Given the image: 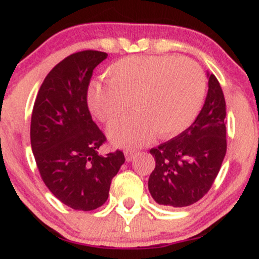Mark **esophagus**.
<instances>
[{
  "instance_id": "34e87169",
  "label": "esophagus",
  "mask_w": 259,
  "mask_h": 259,
  "mask_svg": "<svg viewBox=\"0 0 259 259\" xmlns=\"http://www.w3.org/2000/svg\"><path fill=\"white\" fill-rule=\"evenodd\" d=\"M124 154H125V158L127 162H129V160H132L134 157L138 154V151L134 150V148H126V150L124 151Z\"/></svg>"
}]
</instances>
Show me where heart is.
Wrapping results in <instances>:
<instances>
[{
    "mask_svg": "<svg viewBox=\"0 0 259 259\" xmlns=\"http://www.w3.org/2000/svg\"><path fill=\"white\" fill-rule=\"evenodd\" d=\"M108 84H94L89 106L107 125L115 145L138 147L150 142L154 133L168 139L183 133L200 111L206 91L203 69L191 59L175 56H132L107 69Z\"/></svg>",
    "mask_w": 259,
    "mask_h": 259,
    "instance_id": "1",
    "label": "heart"
}]
</instances>
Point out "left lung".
<instances>
[{
    "label": "left lung",
    "instance_id": "left-lung-1",
    "mask_svg": "<svg viewBox=\"0 0 259 259\" xmlns=\"http://www.w3.org/2000/svg\"><path fill=\"white\" fill-rule=\"evenodd\" d=\"M224 94L214 74L208 80V94L200 114L186 130L153 147L156 167L148 190L157 203L186 207L209 191L227 153Z\"/></svg>",
    "mask_w": 259,
    "mask_h": 259
}]
</instances>
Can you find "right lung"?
Returning a JSON list of instances; mask_svg holds the SVG:
<instances>
[{
  "label": "right lung",
  "mask_w": 259,
  "mask_h": 259,
  "mask_svg": "<svg viewBox=\"0 0 259 259\" xmlns=\"http://www.w3.org/2000/svg\"><path fill=\"white\" fill-rule=\"evenodd\" d=\"M107 56L86 50L59 62L45 78L31 113V148L41 179L62 203L85 212L105 203L125 162L120 150L99 154L107 138L88 106L92 73Z\"/></svg>",
  "instance_id": "right-lung-1"
}]
</instances>
